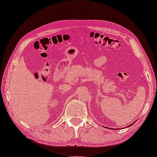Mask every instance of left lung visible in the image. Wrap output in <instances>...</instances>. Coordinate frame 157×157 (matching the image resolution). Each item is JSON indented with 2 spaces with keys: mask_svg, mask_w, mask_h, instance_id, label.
Returning a JSON list of instances; mask_svg holds the SVG:
<instances>
[{
  "mask_svg": "<svg viewBox=\"0 0 157 157\" xmlns=\"http://www.w3.org/2000/svg\"><path fill=\"white\" fill-rule=\"evenodd\" d=\"M134 123H133V124H134ZM131 125H128V127H130Z\"/></svg>",
  "mask_w": 157,
  "mask_h": 157,
  "instance_id": "obj_1",
  "label": "left lung"
}]
</instances>
